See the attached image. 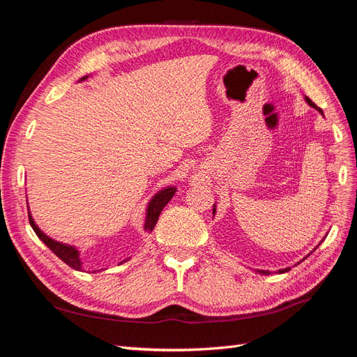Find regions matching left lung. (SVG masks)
Listing matches in <instances>:
<instances>
[{"label": "left lung", "mask_w": 357, "mask_h": 357, "mask_svg": "<svg viewBox=\"0 0 357 357\" xmlns=\"http://www.w3.org/2000/svg\"><path fill=\"white\" fill-rule=\"evenodd\" d=\"M305 101H307V103H308V105H310L311 107H315V109H317V110L320 112V114L323 115V110H321V109H319L317 106H315V105L312 103V101H311V100H310L308 97H305ZM323 116H324V115H323ZM215 212H217V208H215V205H213L212 213H215ZM323 239H324V238H323ZM323 239H321V241H323ZM320 243H321V242H320ZM320 243H319V245H320ZM319 245H317V247H319ZM317 247H315V248H317ZM315 248H314V250H315ZM314 250H312V251H314ZM312 251H311V252H312ZM311 252H310V254H311ZM310 254H308V256H310ZM308 256H307V257H308ZM307 257H303V259H302L301 261H303V260H305V259H307ZM301 261H298V264H299ZM294 266H296V264H294ZM289 271H290V268H284V269H280V271H278L277 273H286V272H289ZM257 272H259V273H261V275H271V273H272L271 271H263V269H260V271L257 269Z\"/></svg>", "instance_id": "left-lung-1"}]
</instances>
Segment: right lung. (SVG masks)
<instances>
[{
  "label": "right lung",
  "instance_id": "obj_1",
  "mask_svg": "<svg viewBox=\"0 0 357 357\" xmlns=\"http://www.w3.org/2000/svg\"><path fill=\"white\" fill-rule=\"evenodd\" d=\"M88 77L89 76H84L82 79H79V82H84V80H86ZM175 192H176V187L170 185V187H166V188L160 190L157 195L152 196V199L148 202V206H146V217H145V224H144V230L145 231L151 233L152 230H154L162 208H165L167 203L170 202V199L175 196ZM28 218H29V224H31V227L36 231V235L38 236V239L43 241L45 245H47V248L52 251L56 257H59L64 263H67L70 268H73L76 271H82V272L85 271L82 259H80V251L76 247L68 245V243H64V242H59V241H55L52 238H49L46 233H43L42 230H40V227L36 224V221H34V218L31 215V212H29V211H28ZM127 260H130V259L122 260L119 264L126 263ZM101 271H103V269H101ZM94 272H100V269L94 271Z\"/></svg>",
  "mask_w": 357,
  "mask_h": 357
}]
</instances>
